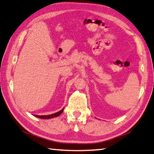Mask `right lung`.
I'll return each instance as SVG.
<instances>
[{"mask_svg":"<svg viewBox=\"0 0 154 154\" xmlns=\"http://www.w3.org/2000/svg\"><path fill=\"white\" fill-rule=\"evenodd\" d=\"M64 108L62 109L60 111H59L56 113H54V114H52L51 115H47V116H38V115H34L35 117H37L38 118H41V119H50V118H55L57 117L58 116L60 115L62 112H63Z\"/></svg>","mask_w":154,"mask_h":154,"instance_id":"add662e5","label":"right lung"}]
</instances>
